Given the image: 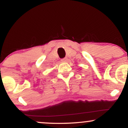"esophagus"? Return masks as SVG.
I'll list each match as a JSON object with an SVG mask.
<instances>
[{"label": "esophagus", "instance_id": "34e87169", "mask_svg": "<svg viewBox=\"0 0 128 128\" xmlns=\"http://www.w3.org/2000/svg\"><path fill=\"white\" fill-rule=\"evenodd\" d=\"M67 58H62V60H61V61H62V62H66V61H67Z\"/></svg>", "mask_w": 128, "mask_h": 128}]
</instances>
